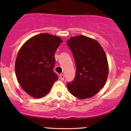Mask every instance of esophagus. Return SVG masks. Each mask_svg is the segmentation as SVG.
I'll return each mask as SVG.
<instances>
[{"label":"esophagus","mask_w":131,"mask_h":131,"mask_svg":"<svg viewBox=\"0 0 131 131\" xmlns=\"http://www.w3.org/2000/svg\"><path fill=\"white\" fill-rule=\"evenodd\" d=\"M60 80L61 81H63L64 79V76L63 74H60Z\"/></svg>","instance_id":"esophagus-1"}]
</instances>
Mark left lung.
Masks as SVG:
<instances>
[{
	"label": "left lung",
	"instance_id": "8db88e82",
	"mask_svg": "<svg viewBox=\"0 0 131 131\" xmlns=\"http://www.w3.org/2000/svg\"><path fill=\"white\" fill-rule=\"evenodd\" d=\"M76 63V76L67 88L78 99H89L103 88L108 74L107 58L97 40L83 35L67 42Z\"/></svg>",
	"mask_w": 131,
	"mask_h": 131
}]
</instances>
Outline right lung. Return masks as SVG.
<instances>
[{
    "instance_id": "obj_1",
    "label": "right lung",
    "mask_w": 131,
    "mask_h": 131,
    "mask_svg": "<svg viewBox=\"0 0 131 131\" xmlns=\"http://www.w3.org/2000/svg\"><path fill=\"white\" fill-rule=\"evenodd\" d=\"M61 42L60 37L42 33L30 38L19 49L16 76L21 88L31 97L45 96L58 79L53 71L54 55Z\"/></svg>"
}]
</instances>
